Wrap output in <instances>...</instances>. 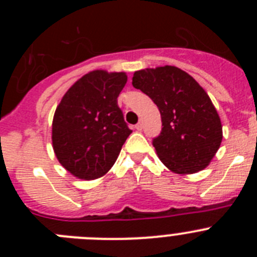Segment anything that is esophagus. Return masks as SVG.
I'll list each match as a JSON object with an SVG mask.
<instances>
[{
  "mask_svg": "<svg viewBox=\"0 0 257 257\" xmlns=\"http://www.w3.org/2000/svg\"><path fill=\"white\" fill-rule=\"evenodd\" d=\"M135 130H136V131H142V130H143L142 122H139V123H138V124H135Z\"/></svg>",
  "mask_w": 257,
  "mask_h": 257,
  "instance_id": "obj_1",
  "label": "esophagus"
}]
</instances>
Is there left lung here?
Returning a JSON list of instances; mask_svg holds the SVG:
<instances>
[{
    "label": "left lung",
    "instance_id": "1",
    "mask_svg": "<svg viewBox=\"0 0 257 257\" xmlns=\"http://www.w3.org/2000/svg\"><path fill=\"white\" fill-rule=\"evenodd\" d=\"M133 86L160 109L162 131L153 139L161 162L175 174L206 169L222 140V126L207 92L180 68L165 65L134 73Z\"/></svg>",
    "mask_w": 257,
    "mask_h": 257
}]
</instances>
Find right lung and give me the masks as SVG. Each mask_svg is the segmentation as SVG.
Here are the masks:
<instances>
[{
	"label": "right lung",
	"instance_id": "add662e5",
	"mask_svg": "<svg viewBox=\"0 0 257 257\" xmlns=\"http://www.w3.org/2000/svg\"><path fill=\"white\" fill-rule=\"evenodd\" d=\"M126 82L123 72L92 70L59 103L52 119V148L76 178L94 180L105 175L133 133L117 104Z\"/></svg>",
	"mask_w": 257,
	"mask_h": 257
}]
</instances>
